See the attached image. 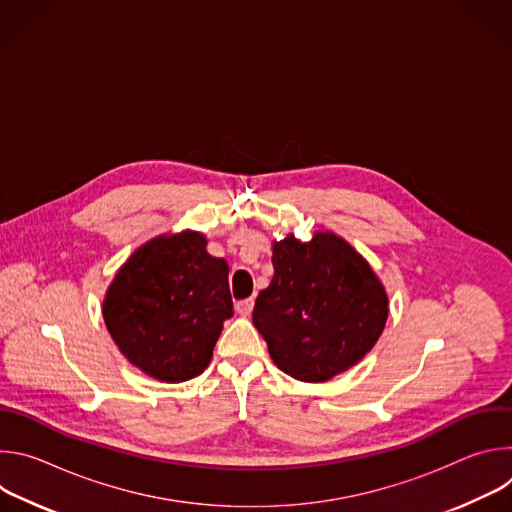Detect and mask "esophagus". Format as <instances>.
<instances>
[{
    "label": "esophagus",
    "instance_id": "34e87169",
    "mask_svg": "<svg viewBox=\"0 0 512 512\" xmlns=\"http://www.w3.org/2000/svg\"><path fill=\"white\" fill-rule=\"evenodd\" d=\"M253 306H255V300L253 298H245V300H239L235 308H237V312L241 316H249L253 312Z\"/></svg>",
    "mask_w": 512,
    "mask_h": 512
}]
</instances>
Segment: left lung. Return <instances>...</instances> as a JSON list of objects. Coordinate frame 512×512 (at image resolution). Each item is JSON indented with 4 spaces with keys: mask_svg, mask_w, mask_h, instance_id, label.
Returning a JSON list of instances; mask_svg holds the SVG:
<instances>
[{
    "mask_svg": "<svg viewBox=\"0 0 512 512\" xmlns=\"http://www.w3.org/2000/svg\"><path fill=\"white\" fill-rule=\"evenodd\" d=\"M273 279L259 291L253 324L277 367L294 379L324 383L354 367L379 340L387 294L346 241L316 233L273 245Z\"/></svg>",
    "mask_w": 512,
    "mask_h": 512,
    "instance_id": "obj_1",
    "label": "left lung"
}]
</instances>
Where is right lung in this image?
Returning <instances> with one entry per match:
<instances>
[{
  "label": "right lung",
  "instance_id": "obj_1",
  "mask_svg": "<svg viewBox=\"0 0 512 512\" xmlns=\"http://www.w3.org/2000/svg\"><path fill=\"white\" fill-rule=\"evenodd\" d=\"M233 316L229 265L200 233L158 237L119 269L103 302L107 330L137 369L160 381L198 377Z\"/></svg>",
  "mask_w": 512,
  "mask_h": 512
}]
</instances>
